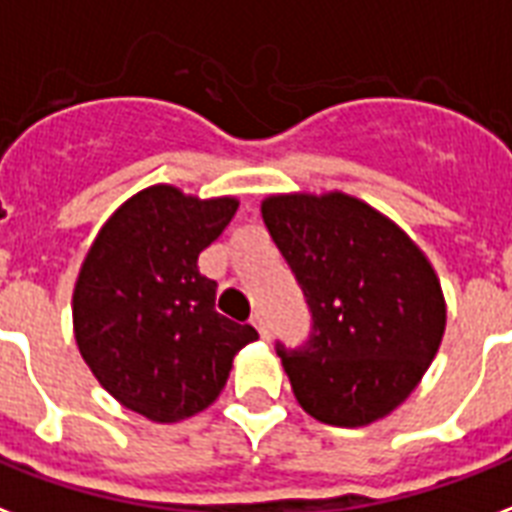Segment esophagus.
<instances>
[{
  "mask_svg": "<svg viewBox=\"0 0 512 512\" xmlns=\"http://www.w3.org/2000/svg\"><path fill=\"white\" fill-rule=\"evenodd\" d=\"M252 325L257 327L260 338H265V341L271 338V327H268V319H265V314H260V311H257L255 317H252Z\"/></svg>",
  "mask_w": 512,
  "mask_h": 512,
  "instance_id": "esophagus-1",
  "label": "esophagus"
}]
</instances>
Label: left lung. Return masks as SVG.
<instances>
[{
    "instance_id": "8db88e82",
    "label": "left lung",
    "mask_w": 512,
    "mask_h": 512,
    "mask_svg": "<svg viewBox=\"0 0 512 512\" xmlns=\"http://www.w3.org/2000/svg\"><path fill=\"white\" fill-rule=\"evenodd\" d=\"M263 222L311 311L303 346L276 343L303 411L335 427L395 411L446 330L427 257L395 222L343 193L271 195Z\"/></svg>"
}]
</instances>
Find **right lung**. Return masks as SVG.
<instances>
[{
    "label": "right lung",
    "mask_w": 512,
    "mask_h": 512,
    "mask_svg": "<svg viewBox=\"0 0 512 512\" xmlns=\"http://www.w3.org/2000/svg\"><path fill=\"white\" fill-rule=\"evenodd\" d=\"M236 198L147 187L99 230L74 287V338L109 395L171 424L204 411L228 381L252 325L214 311L217 282L198 255L228 228Z\"/></svg>",
    "instance_id": "right-lung-1"
}]
</instances>
